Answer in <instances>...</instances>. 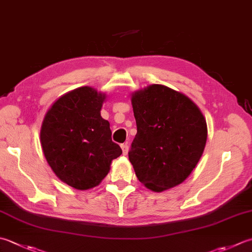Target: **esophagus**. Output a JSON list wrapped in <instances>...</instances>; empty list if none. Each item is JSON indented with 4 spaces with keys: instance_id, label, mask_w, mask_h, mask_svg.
<instances>
[{
    "instance_id": "esophagus-1",
    "label": "esophagus",
    "mask_w": 252,
    "mask_h": 252,
    "mask_svg": "<svg viewBox=\"0 0 252 252\" xmlns=\"http://www.w3.org/2000/svg\"><path fill=\"white\" fill-rule=\"evenodd\" d=\"M121 150H122L123 155L127 154V152H129V146H127L126 143H125V144H121Z\"/></svg>"
}]
</instances>
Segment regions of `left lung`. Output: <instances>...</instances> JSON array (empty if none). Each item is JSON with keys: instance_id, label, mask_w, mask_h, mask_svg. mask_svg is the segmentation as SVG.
<instances>
[{"instance_id": "left-lung-1", "label": "left lung", "mask_w": 252, "mask_h": 252, "mask_svg": "<svg viewBox=\"0 0 252 252\" xmlns=\"http://www.w3.org/2000/svg\"><path fill=\"white\" fill-rule=\"evenodd\" d=\"M137 133L129 159L147 189L161 192L184 182L203 154L208 126L185 94L153 84L132 94Z\"/></svg>"}]
</instances>
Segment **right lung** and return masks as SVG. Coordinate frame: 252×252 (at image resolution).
Returning <instances> with one entry per match:
<instances>
[{
	"label": "right lung",
	"mask_w": 252,
	"mask_h": 252,
	"mask_svg": "<svg viewBox=\"0 0 252 252\" xmlns=\"http://www.w3.org/2000/svg\"><path fill=\"white\" fill-rule=\"evenodd\" d=\"M106 97L93 87H78L54 101L43 118L44 157L58 178L77 190L99 185L122 154L111 140L110 123L100 116Z\"/></svg>",
	"instance_id": "obj_1"
}]
</instances>
